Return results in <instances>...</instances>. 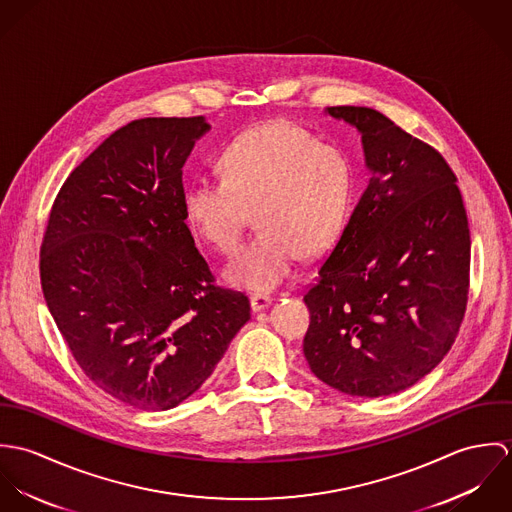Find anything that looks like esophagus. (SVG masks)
<instances>
[{
	"label": "esophagus",
	"mask_w": 512,
	"mask_h": 512,
	"mask_svg": "<svg viewBox=\"0 0 512 512\" xmlns=\"http://www.w3.org/2000/svg\"><path fill=\"white\" fill-rule=\"evenodd\" d=\"M272 301H274V299H272V295H268V293H254V295H250V305H252L254 311L266 309Z\"/></svg>",
	"instance_id": "34e87169"
}]
</instances>
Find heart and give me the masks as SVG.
I'll list each match as a JSON object with an SVG mask.
<instances>
[{
	"instance_id": "heart-1",
	"label": "heart",
	"mask_w": 512,
	"mask_h": 512,
	"mask_svg": "<svg viewBox=\"0 0 512 512\" xmlns=\"http://www.w3.org/2000/svg\"><path fill=\"white\" fill-rule=\"evenodd\" d=\"M217 169L220 181L201 179L183 191V213L199 236L230 254L254 211L260 230L224 270L238 288L280 286L301 254L317 256L337 240L353 209L351 155L286 120L234 138L220 151Z\"/></svg>"
}]
</instances>
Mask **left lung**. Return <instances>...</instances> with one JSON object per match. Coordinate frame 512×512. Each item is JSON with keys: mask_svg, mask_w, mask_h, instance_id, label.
Here are the masks:
<instances>
[{"mask_svg": "<svg viewBox=\"0 0 512 512\" xmlns=\"http://www.w3.org/2000/svg\"><path fill=\"white\" fill-rule=\"evenodd\" d=\"M327 114L361 132L370 179L303 295V355L331 388L378 398L416 384L451 349L467 307L469 224L434 147L372 108Z\"/></svg>", "mask_w": 512, "mask_h": 512, "instance_id": "8db88e82", "label": "left lung"}]
</instances>
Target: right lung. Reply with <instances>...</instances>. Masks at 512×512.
<instances>
[{"mask_svg":"<svg viewBox=\"0 0 512 512\" xmlns=\"http://www.w3.org/2000/svg\"><path fill=\"white\" fill-rule=\"evenodd\" d=\"M203 116L142 118L67 177L41 244L47 307L82 372L116 400L169 410L213 374L250 319L215 284L183 213Z\"/></svg>","mask_w":512,"mask_h":512,"instance_id":"obj_1","label":"right lung"}]
</instances>
